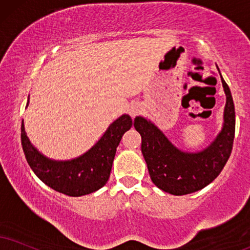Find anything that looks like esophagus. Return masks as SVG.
Returning a JSON list of instances; mask_svg holds the SVG:
<instances>
[{
    "label": "esophagus",
    "instance_id": "esophagus-1",
    "mask_svg": "<svg viewBox=\"0 0 250 250\" xmlns=\"http://www.w3.org/2000/svg\"><path fill=\"white\" fill-rule=\"evenodd\" d=\"M140 111H141V106L139 105V104H133V105L130 107V115L132 118H134L135 116L139 115Z\"/></svg>",
    "mask_w": 250,
    "mask_h": 250
}]
</instances>
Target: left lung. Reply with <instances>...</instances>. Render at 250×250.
<instances>
[{
	"instance_id": "obj_1",
	"label": "left lung",
	"mask_w": 250,
	"mask_h": 250,
	"mask_svg": "<svg viewBox=\"0 0 250 250\" xmlns=\"http://www.w3.org/2000/svg\"><path fill=\"white\" fill-rule=\"evenodd\" d=\"M221 82L226 94L224 127L202 152H181L148 120L143 117L134 119L135 130L141 135V152L159 189L175 196L195 192L213 182L229 161L235 134V107L229 85L223 78Z\"/></svg>"
}]
</instances>
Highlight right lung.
<instances>
[{
  "label": "right lung",
  "instance_id": "add662e5",
  "mask_svg": "<svg viewBox=\"0 0 250 250\" xmlns=\"http://www.w3.org/2000/svg\"><path fill=\"white\" fill-rule=\"evenodd\" d=\"M131 126V117L123 115L109 126L101 140L82 156L70 161H53L45 158L32 146L21 122V147L27 163L40 181L63 195L80 197L95 192L105 186L117 147Z\"/></svg>",
  "mask_w": 250,
  "mask_h": 250
}]
</instances>
